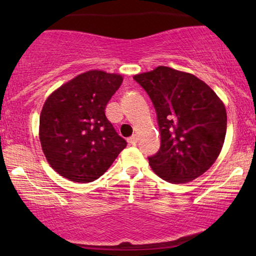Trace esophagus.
<instances>
[{"label":"esophagus","instance_id":"34e87169","mask_svg":"<svg viewBox=\"0 0 256 256\" xmlns=\"http://www.w3.org/2000/svg\"><path fill=\"white\" fill-rule=\"evenodd\" d=\"M136 142H138V138H136V135H134V136H132V138H128V143L129 144H136Z\"/></svg>","mask_w":256,"mask_h":256}]
</instances>
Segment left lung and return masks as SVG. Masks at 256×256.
Segmentation results:
<instances>
[{
    "instance_id": "1",
    "label": "left lung",
    "mask_w": 256,
    "mask_h": 256,
    "mask_svg": "<svg viewBox=\"0 0 256 256\" xmlns=\"http://www.w3.org/2000/svg\"><path fill=\"white\" fill-rule=\"evenodd\" d=\"M134 79L149 94L160 126V148L149 157L150 168L172 184L202 176L218 158L225 141L222 100L196 76L166 66Z\"/></svg>"
}]
</instances>
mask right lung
<instances>
[{
  "label": "right lung",
  "mask_w": 256,
  "mask_h": 256,
  "mask_svg": "<svg viewBox=\"0 0 256 256\" xmlns=\"http://www.w3.org/2000/svg\"><path fill=\"white\" fill-rule=\"evenodd\" d=\"M124 76L90 70L62 84L45 100L40 141L50 166L76 183H90L106 172L127 142L104 114Z\"/></svg>",
  "instance_id": "add662e5"
}]
</instances>
